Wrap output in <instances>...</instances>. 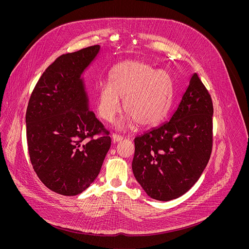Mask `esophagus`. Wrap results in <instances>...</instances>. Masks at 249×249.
Masks as SVG:
<instances>
[{
  "label": "esophagus",
  "instance_id": "obj_1",
  "mask_svg": "<svg viewBox=\"0 0 249 249\" xmlns=\"http://www.w3.org/2000/svg\"><path fill=\"white\" fill-rule=\"evenodd\" d=\"M111 140H112V142L113 143H118V142H120V141H122L123 140V137H121V136H118V135H112L111 136Z\"/></svg>",
  "mask_w": 249,
  "mask_h": 249
}]
</instances>
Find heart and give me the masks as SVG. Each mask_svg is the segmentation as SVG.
<instances>
[{"label": "heart", "instance_id": "1", "mask_svg": "<svg viewBox=\"0 0 249 249\" xmlns=\"http://www.w3.org/2000/svg\"><path fill=\"white\" fill-rule=\"evenodd\" d=\"M110 84H101L97 89L98 115L110 122L121 110V99L126 117L116 124L124 130L135 123L141 128L157 125L167 112L172 98L173 82L163 69L140 61H124L113 68Z\"/></svg>", "mask_w": 249, "mask_h": 249}]
</instances>
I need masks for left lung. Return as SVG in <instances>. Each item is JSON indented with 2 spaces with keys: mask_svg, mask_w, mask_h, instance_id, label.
I'll use <instances>...</instances> for the list:
<instances>
[{
  "mask_svg": "<svg viewBox=\"0 0 249 249\" xmlns=\"http://www.w3.org/2000/svg\"><path fill=\"white\" fill-rule=\"evenodd\" d=\"M213 103L194 73L167 122L135 138L132 170L147 195L170 201L200 178L212 152Z\"/></svg>",
  "mask_w": 249,
  "mask_h": 249,
  "instance_id": "obj_1",
  "label": "left lung"
}]
</instances>
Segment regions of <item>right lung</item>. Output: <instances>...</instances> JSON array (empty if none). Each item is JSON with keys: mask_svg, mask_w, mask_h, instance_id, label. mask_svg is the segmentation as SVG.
<instances>
[{"mask_svg": "<svg viewBox=\"0 0 249 249\" xmlns=\"http://www.w3.org/2000/svg\"><path fill=\"white\" fill-rule=\"evenodd\" d=\"M90 46L57 58L30 96L26 138L34 171L50 190L65 196L84 192L97 177L111 139L90 111L84 74L100 52Z\"/></svg>", "mask_w": 249, "mask_h": 249, "instance_id": "add662e5", "label": "right lung"}]
</instances>
